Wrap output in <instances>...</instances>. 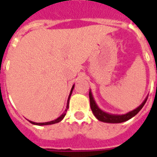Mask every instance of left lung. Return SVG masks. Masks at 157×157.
Masks as SVG:
<instances>
[{
  "label": "left lung",
  "instance_id": "obj_1",
  "mask_svg": "<svg viewBox=\"0 0 157 157\" xmlns=\"http://www.w3.org/2000/svg\"><path fill=\"white\" fill-rule=\"evenodd\" d=\"M89 96H90V102L91 110H92L94 115L96 117V118L98 120H99L100 121L107 122V123H121V122L126 121L129 120L133 117H134V116L143 108L144 104L146 103L147 99V98H146V99L144 101V103H142L139 107H137L136 109H134V111H132V112H128V113H126V114L124 115L118 116V115L108 114V113H106V112H103L101 109H99L98 107V106H97V104L95 103V101L94 100L93 95H92V93H91L90 91V93H89Z\"/></svg>",
  "mask_w": 157,
  "mask_h": 157
}]
</instances>
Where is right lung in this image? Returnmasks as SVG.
<instances>
[{
    "instance_id": "right-lung-1",
    "label": "right lung",
    "mask_w": 157,
    "mask_h": 157,
    "mask_svg": "<svg viewBox=\"0 0 157 157\" xmlns=\"http://www.w3.org/2000/svg\"><path fill=\"white\" fill-rule=\"evenodd\" d=\"M73 88H74V86H72V88L71 90V93H70V95H69V98H68V100H67V109L65 111L63 114H62L59 118H57L56 120H54V121H50V122H45V123H36V122H33V121H30L32 124H37V125H46V124H55V123H58V122L61 121L63 119V117H65V115H66V112H67V110L68 109V104H69V99H70V97H71V92L73 90Z\"/></svg>"
}]
</instances>
